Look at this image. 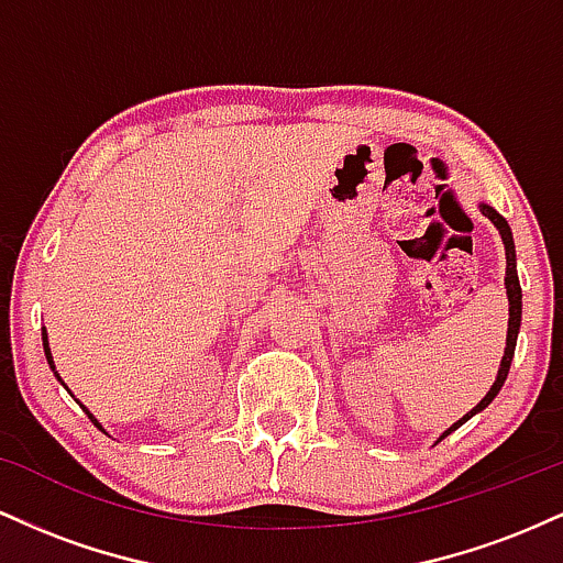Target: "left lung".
I'll use <instances>...</instances> for the list:
<instances>
[{"instance_id":"8db88e82","label":"left lung","mask_w":563,"mask_h":563,"mask_svg":"<svg viewBox=\"0 0 563 563\" xmlns=\"http://www.w3.org/2000/svg\"><path fill=\"white\" fill-rule=\"evenodd\" d=\"M479 211H482L484 217L489 219V222L495 224L497 230H500L503 245H506V294H508V335H506V354H503V360H500V371H497V378H495L493 389L484 394V399H482L479 405L474 407V410L466 412V416H463L457 423H452L450 429L444 431V434L439 437V439H444L448 434H452V431H455V429H461V426L466 423L468 418H474L476 412H482L484 407H487V405L493 402V399L497 397V391L503 389V384H506V378H508L510 360H514V352H516V335H519V325H521V286H519V275H516V245H514V235H510V228H508L506 219L497 214L493 206L479 203Z\"/></svg>"}]
</instances>
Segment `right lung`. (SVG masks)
<instances>
[{
  "instance_id": "1",
  "label": "right lung",
  "mask_w": 563,
  "mask_h": 563,
  "mask_svg": "<svg viewBox=\"0 0 563 563\" xmlns=\"http://www.w3.org/2000/svg\"><path fill=\"white\" fill-rule=\"evenodd\" d=\"M42 341H44V354H47V363H49V367H53V371H55V363H53V352H49V341H47V331H42ZM55 376H57V371H55ZM57 380H60V384H63V378H60V376H57ZM63 386H66V384H63ZM81 407H84V405H81ZM84 412H87V416H89V421H92V423L97 426V429H102V426L97 423V418L92 416V412L87 410V407H84Z\"/></svg>"
}]
</instances>
